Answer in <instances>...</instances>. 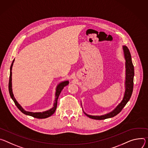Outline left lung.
Masks as SVG:
<instances>
[{
    "mask_svg": "<svg viewBox=\"0 0 148 148\" xmlns=\"http://www.w3.org/2000/svg\"><path fill=\"white\" fill-rule=\"evenodd\" d=\"M123 50L124 52L125 59V68H126V72H125V91L124 93V96L123 97V99L121 102L120 103L114 108L112 111L106 114H103L101 116H94V115H90L86 113L84 111V112L87 116L89 118L93 119H97V120H102L108 118H110L114 117V116L117 115V114L121 112L122 109L125 107L126 103L129 101L130 98L132 96L133 88H134V67L132 62V58H131V55L129 52V49L126 46H123ZM82 105V103H81Z\"/></svg>",
    "mask_w": 148,
    "mask_h": 148,
    "instance_id": "left-lung-1",
    "label": "left lung"
}]
</instances>
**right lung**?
Masks as SVG:
<instances>
[{"instance_id":"add662e5","label":"right lung","mask_w":148,"mask_h":148,"mask_svg":"<svg viewBox=\"0 0 148 148\" xmlns=\"http://www.w3.org/2000/svg\"><path fill=\"white\" fill-rule=\"evenodd\" d=\"M14 61V59H13L11 66L10 68V76H9V94L10 96L11 97V98L12 99V100L13 101V102H14L16 106L18 107V108L25 114H26V115H29V116H31L36 118H38V119H44V118H47L49 116H52V114L55 113L56 108H57V103H58V99L59 97V96L61 92V91L62 90V89L64 88V86H66V85H68L69 83V82L68 80H65V81H63L62 82L59 83L56 88V92H55V101H54V103H53V106L47 110L42 112H28L25 110L22 106L18 102V101H16V99L14 98L13 93V91H12V66L13 64Z\"/></svg>"}]
</instances>
